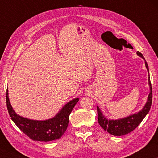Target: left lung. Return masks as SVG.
Listing matches in <instances>:
<instances>
[{
  "label": "left lung",
  "mask_w": 158,
  "mask_h": 158,
  "mask_svg": "<svg viewBox=\"0 0 158 158\" xmlns=\"http://www.w3.org/2000/svg\"><path fill=\"white\" fill-rule=\"evenodd\" d=\"M138 56L141 57L145 60V65L146 67L148 73H149L148 65L145 60L143 56L139 52H136ZM148 85L150 87V93L148 97V99L145 106L141 110L138 112H136L133 114L129 115L127 117L119 118V119H110L104 116V115L98 106H97L98 110V122L100 127L103 128L104 131H106L109 133L116 135V136H121L127 134L131 132L136 128L138 125L141 123L143 119L145 117L150 110V106L152 104V86L151 82H150V76L148 77Z\"/></svg>",
  "instance_id": "left-lung-1"
}]
</instances>
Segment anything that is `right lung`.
Listing matches in <instances>:
<instances>
[{
	"label": "right lung",
	"mask_w": 158,
	"mask_h": 158,
	"mask_svg": "<svg viewBox=\"0 0 158 158\" xmlns=\"http://www.w3.org/2000/svg\"><path fill=\"white\" fill-rule=\"evenodd\" d=\"M78 101L79 98H75L69 102L52 118L33 120L17 114L10 102L8 89L6 91L7 108L11 119L29 138L37 141H52L61 138L69 125L70 114Z\"/></svg>",
	"instance_id": "obj_1"
}]
</instances>
